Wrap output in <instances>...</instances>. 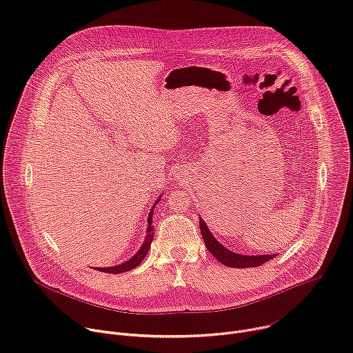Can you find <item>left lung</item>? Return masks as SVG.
<instances>
[{
    "label": "left lung",
    "mask_w": 353,
    "mask_h": 353,
    "mask_svg": "<svg viewBox=\"0 0 353 353\" xmlns=\"http://www.w3.org/2000/svg\"><path fill=\"white\" fill-rule=\"evenodd\" d=\"M199 227H200V232L201 236L204 239L205 248L208 249V252L213 254L220 263H223L224 265L232 267V268H246V267H257L264 264L265 261L271 260L272 257H275L274 254H260V256H248V254H239L235 253L230 249H227L224 245H221L214 236L211 234V231L208 230V227L205 225V223L200 219L199 220Z\"/></svg>",
    "instance_id": "8db88e82"
}]
</instances>
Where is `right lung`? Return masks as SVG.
Listing matches in <instances>:
<instances>
[{"label":"right lung","instance_id":"add662e5","mask_svg":"<svg viewBox=\"0 0 353 353\" xmlns=\"http://www.w3.org/2000/svg\"><path fill=\"white\" fill-rule=\"evenodd\" d=\"M160 197H161V194H160ZM160 197L156 200V203L153 204V207H152V210H150V214H149V217H148V234H146V238H145L143 245L140 246V249L137 250V253H136L132 259H129L128 261H125V263H121V264L112 265V267H94L96 270L103 271V272H110V274H119V272H125V271H129V270L137 267L140 263L143 261V259H145L146 254L149 253L150 245H152L153 238H154V231H153V230H154V227H153V208H154V205L160 201Z\"/></svg>","mask_w":353,"mask_h":353}]
</instances>
